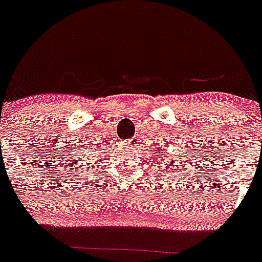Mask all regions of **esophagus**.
I'll list each match as a JSON object with an SVG mask.
<instances>
[{"label":"esophagus","instance_id":"esophagus-1","mask_svg":"<svg viewBox=\"0 0 262 262\" xmlns=\"http://www.w3.org/2000/svg\"><path fill=\"white\" fill-rule=\"evenodd\" d=\"M126 144H127L128 146H131V147L136 146V145L139 144V137H136V136L131 137V139L127 140V142H126Z\"/></svg>","mask_w":262,"mask_h":262}]
</instances>
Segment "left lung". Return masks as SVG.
Returning a JSON list of instances; mask_svg holds the SVG:
<instances>
[{"label":"left lung","mask_w":262,"mask_h":262,"mask_svg":"<svg viewBox=\"0 0 262 262\" xmlns=\"http://www.w3.org/2000/svg\"><path fill=\"white\" fill-rule=\"evenodd\" d=\"M156 151H159V150H156ZM160 151H163V152H160V155H164V151H166V149H165V147H161ZM163 169H164V170H163L164 172H165V170H169V169H170V170H172V171H177L178 170L177 165H174V164H172V163L169 164L168 166H163Z\"/></svg>","instance_id":"left-lung-1"}]
</instances>
